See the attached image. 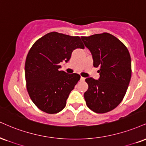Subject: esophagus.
<instances>
[{"label":"esophagus","instance_id":"34e87169","mask_svg":"<svg viewBox=\"0 0 146 146\" xmlns=\"http://www.w3.org/2000/svg\"><path fill=\"white\" fill-rule=\"evenodd\" d=\"M80 80H81V81H84V80H85V78H83V77H81V78H80Z\"/></svg>","mask_w":146,"mask_h":146}]
</instances>
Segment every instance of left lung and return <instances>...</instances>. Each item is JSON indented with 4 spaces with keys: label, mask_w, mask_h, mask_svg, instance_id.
<instances>
[{
    "label": "left lung",
    "mask_w": 146,
    "mask_h": 146,
    "mask_svg": "<svg viewBox=\"0 0 146 146\" xmlns=\"http://www.w3.org/2000/svg\"><path fill=\"white\" fill-rule=\"evenodd\" d=\"M81 38L92 54L93 65L100 67L99 80L86 79L88 84V89L84 93L87 106L98 113L111 111L124 99L131 80V59L129 50L110 33Z\"/></svg>",
    "instance_id": "1"
}]
</instances>
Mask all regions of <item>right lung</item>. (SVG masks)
<instances>
[{"label": "right lung", "mask_w": 146, "mask_h": 146, "mask_svg": "<svg viewBox=\"0 0 146 146\" xmlns=\"http://www.w3.org/2000/svg\"><path fill=\"white\" fill-rule=\"evenodd\" d=\"M77 48H84L79 36L52 32L38 39L29 50L25 62L26 88L41 111L53 114L65 108L80 75L60 71V64L67 62Z\"/></svg>", "instance_id": "add662e5"}]
</instances>
